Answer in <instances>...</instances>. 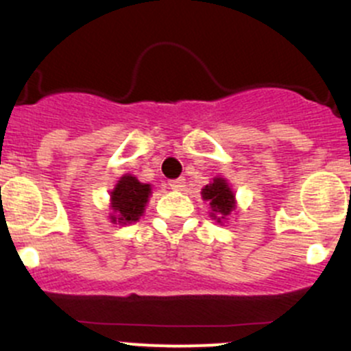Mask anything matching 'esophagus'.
Instances as JSON below:
<instances>
[{"label":"esophagus","instance_id":"1","mask_svg":"<svg viewBox=\"0 0 351 351\" xmlns=\"http://www.w3.org/2000/svg\"><path fill=\"white\" fill-rule=\"evenodd\" d=\"M169 186L174 191H182L184 187H186V179H184V177H179V179L169 180Z\"/></svg>","mask_w":351,"mask_h":351}]
</instances>
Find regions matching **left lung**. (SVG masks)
Masks as SVG:
<instances>
[{
    "instance_id": "obj_1",
    "label": "left lung",
    "mask_w": 351,
    "mask_h": 351,
    "mask_svg": "<svg viewBox=\"0 0 351 351\" xmlns=\"http://www.w3.org/2000/svg\"><path fill=\"white\" fill-rule=\"evenodd\" d=\"M201 194L202 199L209 202L210 209H213L210 217L216 219L219 224L236 209L234 192L229 187L228 180L222 179V177H214L213 182L207 184Z\"/></svg>"
}]
</instances>
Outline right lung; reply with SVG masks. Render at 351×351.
<instances>
[{"instance_id":"1","label":"right lung","mask_w":351,"mask_h":351,"mask_svg":"<svg viewBox=\"0 0 351 351\" xmlns=\"http://www.w3.org/2000/svg\"><path fill=\"white\" fill-rule=\"evenodd\" d=\"M150 191H152L150 184L138 182L137 177L130 174L120 177L114 191L110 192V207L114 210L110 216L112 222L130 224L141 219L149 201Z\"/></svg>"}]
</instances>
